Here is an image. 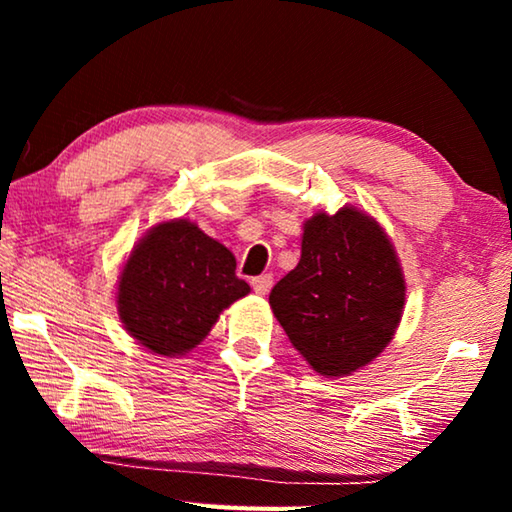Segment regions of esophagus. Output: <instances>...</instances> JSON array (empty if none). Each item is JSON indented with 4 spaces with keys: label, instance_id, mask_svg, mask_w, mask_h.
I'll use <instances>...</instances> for the list:
<instances>
[{
    "label": "esophagus",
    "instance_id": "1",
    "mask_svg": "<svg viewBox=\"0 0 512 512\" xmlns=\"http://www.w3.org/2000/svg\"><path fill=\"white\" fill-rule=\"evenodd\" d=\"M253 289H255V293H259V296H266L268 291H271V287H273V275L271 273H264V275H257V277H253Z\"/></svg>",
    "mask_w": 512,
    "mask_h": 512
}]
</instances>
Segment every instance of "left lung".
Listing matches in <instances>:
<instances>
[{
    "label": "left lung",
    "instance_id": "obj_1",
    "mask_svg": "<svg viewBox=\"0 0 512 512\" xmlns=\"http://www.w3.org/2000/svg\"><path fill=\"white\" fill-rule=\"evenodd\" d=\"M404 275L393 244L357 207L305 221L298 266L268 302L320 375H350L391 343L404 311Z\"/></svg>",
    "mask_w": 512,
    "mask_h": 512
}]
</instances>
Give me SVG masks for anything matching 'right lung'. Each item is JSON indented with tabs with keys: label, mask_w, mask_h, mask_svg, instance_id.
<instances>
[{
	"label": "right lung",
	"mask_w": 512,
	"mask_h": 512,
	"mask_svg": "<svg viewBox=\"0 0 512 512\" xmlns=\"http://www.w3.org/2000/svg\"><path fill=\"white\" fill-rule=\"evenodd\" d=\"M235 268V255L196 223L153 225L121 268V323L144 348L180 357L210 334L225 307L250 291Z\"/></svg>",
	"instance_id": "right-lung-1"
}]
</instances>
